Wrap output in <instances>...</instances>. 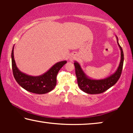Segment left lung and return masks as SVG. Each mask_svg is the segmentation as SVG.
Wrapping results in <instances>:
<instances>
[{
  "label": "left lung",
  "instance_id": "obj_1",
  "mask_svg": "<svg viewBox=\"0 0 133 133\" xmlns=\"http://www.w3.org/2000/svg\"><path fill=\"white\" fill-rule=\"evenodd\" d=\"M116 36L118 46L121 51V59L117 69L112 75L103 79H92L86 75L77 62L76 61L74 63L78 85L79 88L85 93L91 94L102 93L115 84L120 77L123 66L124 54L123 49L118 43V37L117 36Z\"/></svg>",
  "mask_w": 133,
  "mask_h": 133
}]
</instances>
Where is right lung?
<instances>
[{"instance_id": "right-lung-1", "label": "right lung", "mask_w": 133, "mask_h": 133, "mask_svg": "<svg viewBox=\"0 0 133 133\" xmlns=\"http://www.w3.org/2000/svg\"><path fill=\"white\" fill-rule=\"evenodd\" d=\"M14 46L12 51V66L13 74L15 80L21 86L31 93L42 94L52 90L56 85V77L60 69L66 63L67 61H61L55 64L46 73L38 76H32L19 70L16 64L14 58Z\"/></svg>"}]
</instances>
